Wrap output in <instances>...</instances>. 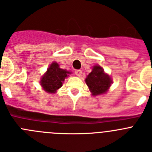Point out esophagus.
Segmentation results:
<instances>
[{
  "instance_id": "1",
  "label": "esophagus",
  "mask_w": 152,
  "mask_h": 152,
  "mask_svg": "<svg viewBox=\"0 0 152 152\" xmlns=\"http://www.w3.org/2000/svg\"><path fill=\"white\" fill-rule=\"evenodd\" d=\"M75 75H77V76H78V77H80V75H81V74H82V71L80 69H77V70H75Z\"/></svg>"
}]
</instances>
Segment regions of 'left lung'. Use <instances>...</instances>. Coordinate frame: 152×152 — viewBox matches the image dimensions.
<instances>
[{
	"instance_id": "left-lung-1",
	"label": "left lung",
	"mask_w": 152,
	"mask_h": 152,
	"mask_svg": "<svg viewBox=\"0 0 152 152\" xmlns=\"http://www.w3.org/2000/svg\"><path fill=\"white\" fill-rule=\"evenodd\" d=\"M85 81L92 92V95L106 93L112 83L110 76L104 73L103 68L98 65L93 68L92 72L88 75Z\"/></svg>"
}]
</instances>
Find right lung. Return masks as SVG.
Wrapping results in <instances>:
<instances>
[{
	"label": "right lung",
	"instance_id": "add662e5",
	"mask_svg": "<svg viewBox=\"0 0 152 152\" xmlns=\"http://www.w3.org/2000/svg\"><path fill=\"white\" fill-rule=\"evenodd\" d=\"M68 74H70V72L61 69L57 63L53 62L42 78V87L46 92L51 94L56 93L62 86V82L64 78L67 77Z\"/></svg>",
	"mask_w": 152,
	"mask_h": 152
}]
</instances>
